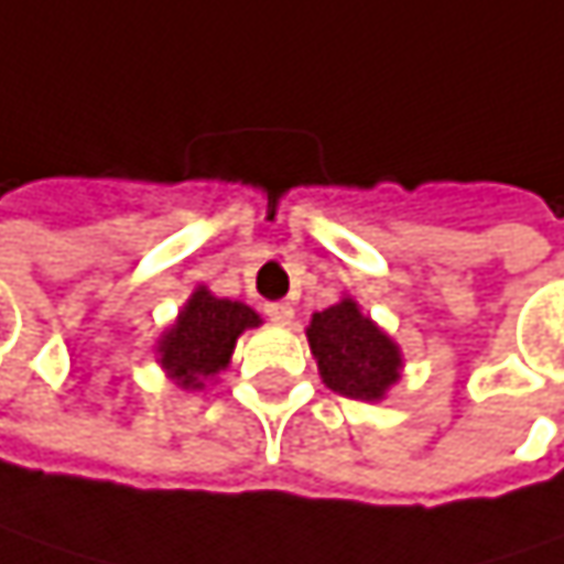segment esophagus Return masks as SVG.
Returning <instances> with one entry per match:
<instances>
[{"mask_svg":"<svg viewBox=\"0 0 564 564\" xmlns=\"http://www.w3.org/2000/svg\"><path fill=\"white\" fill-rule=\"evenodd\" d=\"M264 315H268L271 322H278V325H290V322H293V306H290V303H268V306H264Z\"/></svg>","mask_w":564,"mask_h":564,"instance_id":"34e87169","label":"esophagus"}]
</instances>
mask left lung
Listing matches in <instances>:
<instances>
[{"label": "left lung", "mask_w": 564, "mask_h": 564, "mask_svg": "<svg viewBox=\"0 0 564 564\" xmlns=\"http://www.w3.org/2000/svg\"><path fill=\"white\" fill-rule=\"evenodd\" d=\"M306 341L322 382L345 399L382 402L386 392L402 380V348L360 310L350 293H345L335 306L313 313L306 325Z\"/></svg>", "instance_id": "obj_1"}]
</instances>
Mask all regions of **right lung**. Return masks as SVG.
Returning a JSON list of instances; mask_svg holds the SVG:
<instances>
[{
    "instance_id": "add662e5",
    "label": "right lung",
    "mask_w": 564,
    "mask_h": 564,
    "mask_svg": "<svg viewBox=\"0 0 564 564\" xmlns=\"http://www.w3.org/2000/svg\"><path fill=\"white\" fill-rule=\"evenodd\" d=\"M261 315L239 300L214 296L204 283L194 286L175 322L155 341V364L178 389H207L232 360L242 332L258 328Z\"/></svg>"
}]
</instances>
